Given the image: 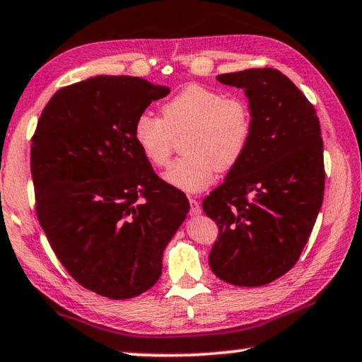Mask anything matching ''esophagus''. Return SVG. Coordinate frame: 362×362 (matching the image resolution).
Instances as JSON below:
<instances>
[{"mask_svg": "<svg viewBox=\"0 0 362 362\" xmlns=\"http://www.w3.org/2000/svg\"><path fill=\"white\" fill-rule=\"evenodd\" d=\"M188 202H190V212L193 216H198L202 214V206H199V203L197 202L194 198H188Z\"/></svg>", "mask_w": 362, "mask_h": 362, "instance_id": "obj_1", "label": "esophagus"}]
</instances>
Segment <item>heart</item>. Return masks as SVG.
Wrapping results in <instances>:
<instances>
[{
    "label": "heart",
    "mask_w": 362,
    "mask_h": 362,
    "mask_svg": "<svg viewBox=\"0 0 362 362\" xmlns=\"http://www.w3.org/2000/svg\"><path fill=\"white\" fill-rule=\"evenodd\" d=\"M160 116L141 112L134 122V140L153 165L165 168L182 139V151L165 174L180 190L208 188L216 172L233 169L248 150L253 112L248 101L221 90L192 83L160 106Z\"/></svg>",
    "instance_id": "1"
}]
</instances>
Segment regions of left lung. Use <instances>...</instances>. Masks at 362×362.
<instances>
[{
	"label": "left lung",
	"mask_w": 362,
	"mask_h": 362,
	"mask_svg": "<svg viewBox=\"0 0 362 362\" xmlns=\"http://www.w3.org/2000/svg\"><path fill=\"white\" fill-rule=\"evenodd\" d=\"M217 80L245 90L253 135L226 182L203 199V211L219 228L209 266L230 285H267L300 259L322 206L319 117L277 69H246Z\"/></svg>",
	"instance_id": "left-lung-1"
}]
</instances>
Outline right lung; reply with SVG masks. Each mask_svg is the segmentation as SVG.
Returning a JSON list of instances; mask_svg holds the SVG:
<instances>
[{
    "mask_svg": "<svg viewBox=\"0 0 362 362\" xmlns=\"http://www.w3.org/2000/svg\"><path fill=\"white\" fill-rule=\"evenodd\" d=\"M168 93L140 77L82 80L51 96L32 136L40 226L71 277L111 300L158 282L165 245L190 209L134 140L136 116Z\"/></svg>",
    "mask_w": 362,
    "mask_h": 362,
    "instance_id": "right-lung-1",
    "label": "right lung"
}]
</instances>
